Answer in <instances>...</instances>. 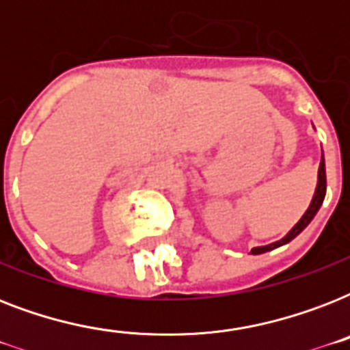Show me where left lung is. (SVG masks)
<instances>
[{
    "mask_svg": "<svg viewBox=\"0 0 350 350\" xmlns=\"http://www.w3.org/2000/svg\"><path fill=\"white\" fill-rule=\"evenodd\" d=\"M325 191H327V176H325V159H323V150H321V161H320V169H318V185H316L314 196L310 200L309 208L305 211V214L299 218V221L294 225L293 229L288 230L282 239H278V241H272L269 245H261V247H254V249L250 250V254H263V252H269V250H274L278 247H282V245H287L288 241H293L296 236H298L301 230L307 227V225L312 221V218L316 216V213L320 211L321 203L325 200Z\"/></svg>",
    "mask_w": 350,
    "mask_h": 350,
    "instance_id": "8db88e82",
    "label": "left lung"
}]
</instances>
